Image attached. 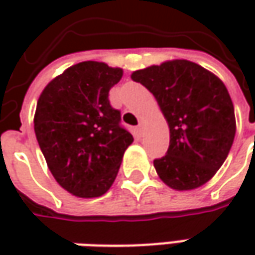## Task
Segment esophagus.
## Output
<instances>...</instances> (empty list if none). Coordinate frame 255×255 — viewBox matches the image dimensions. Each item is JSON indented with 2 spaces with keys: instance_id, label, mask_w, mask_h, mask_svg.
Wrapping results in <instances>:
<instances>
[{
  "instance_id": "1",
  "label": "esophagus",
  "mask_w": 255,
  "mask_h": 255,
  "mask_svg": "<svg viewBox=\"0 0 255 255\" xmlns=\"http://www.w3.org/2000/svg\"><path fill=\"white\" fill-rule=\"evenodd\" d=\"M143 130H144V122H143V121H140V122H139V125H137V132L142 133Z\"/></svg>"
}]
</instances>
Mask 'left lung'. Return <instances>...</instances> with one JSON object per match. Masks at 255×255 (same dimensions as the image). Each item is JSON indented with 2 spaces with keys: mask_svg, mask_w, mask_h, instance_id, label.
<instances>
[{
  "mask_svg": "<svg viewBox=\"0 0 255 255\" xmlns=\"http://www.w3.org/2000/svg\"><path fill=\"white\" fill-rule=\"evenodd\" d=\"M160 106L169 129L166 156L153 164L174 190H193L216 174L236 136V116L226 85L200 65L174 59L134 71Z\"/></svg>",
  "mask_w": 255,
  "mask_h": 255,
  "instance_id": "8db88e82",
  "label": "left lung"
}]
</instances>
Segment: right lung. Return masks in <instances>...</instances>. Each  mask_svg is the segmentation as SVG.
Returning <instances> with one entry per match:
<instances>
[{
    "label": "right lung",
    "mask_w": 255,
    "mask_h": 255,
    "mask_svg": "<svg viewBox=\"0 0 255 255\" xmlns=\"http://www.w3.org/2000/svg\"><path fill=\"white\" fill-rule=\"evenodd\" d=\"M122 75L121 68L103 62H79L46 85L36 103L38 144L55 180L76 197L109 190L133 142L109 102Z\"/></svg>",
    "instance_id": "right-lung-1"
}]
</instances>
